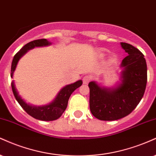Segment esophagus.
Listing matches in <instances>:
<instances>
[{
  "label": "esophagus",
  "instance_id": "34e87169",
  "mask_svg": "<svg viewBox=\"0 0 156 156\" xmlns=\"http://www.w3.org/2000/svg\"><path fill=\"white\" fill-rule=\"evenodd\" d=\"M91 78L90 76H85L83 78H82V82H83V84H85V85H87V84L89 83V82L90 81Z\"/></svg>",
  "mask_w": 156,
  "mask_h": 156
}]
</instances>
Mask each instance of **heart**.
<instances>
[{
  "instance_id": "heart-1",
  "label": "heart",
  "mask_w": 156,
  "mask_h": 156,
  "mask_svg": "<svg viewBox=\"0 0 156 156\" xmlns=\"http://www.w3.org/2000/svg\"><path fill=\"white\" fill-rule=\"evenodd\" d=\"M105 56H106V53L103 52V51L99 50V51H98V52H97V57H98V58H100V59H101V58H104ZM116 60H117L116 57H115V56L112 57V58H111V59H110V63H115V62H116Z\"/></svg>"
}]
</instances>
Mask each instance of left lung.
Listing matches in <instances>:
<instances>
[{
	"instance_id": "8db88e82",
	"label": "left lung",
	"mask_w": 156,
	"mask_h": 156,
	"mask_svg": "<svg viewBox=\"0 0 156 156\" xmlns=\"http://www.w3.org/2000/svg\"><path fill=\"white\" fill-rule=\"evenodd\" d=\"M128 53L122 60L120 82L116 87H101L89 82L90 109L100 120H116L127 116L140 102L147 85V63L144 55L133 46L120 43Z\"/></svg>"
}]
</instances>
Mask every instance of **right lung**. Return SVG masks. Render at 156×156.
Listing matches in <instances>:
<instances>
[{
    "label": "right lung",
    "instance_id": "1",
    "mask_svg": "<svg viewBox=\"0 0 156 156\" xmlns=\"http://www.w3.org/2000/svg\"><path fill=\"white\" fill-rule=\"evenodd\" d=\"M51 42L49 41L48 40L45 39V38H41V39L34 40V41L29 42L24 46L13 58L12 68H11V77L13 78V74H14V71L16 69L18 61L27 51L36 47H45V46H49ZM82 84V80H79L74 83L65 86L60 90L55 98L51 103L47 104V105L41 106V107L30 105V104H27L23 99H22L21 97L18 94L14 81L12 82V88L16 100L17 101L20 105L27 114L35 119H37V120L52 121V120H57L61 116L66 109L68 101H69V97L71 96V93L74 92L76 88L80 87Z\"/></svg>",
    "mask_w": 156,
    "mask_h": 156
}]
</instances>
